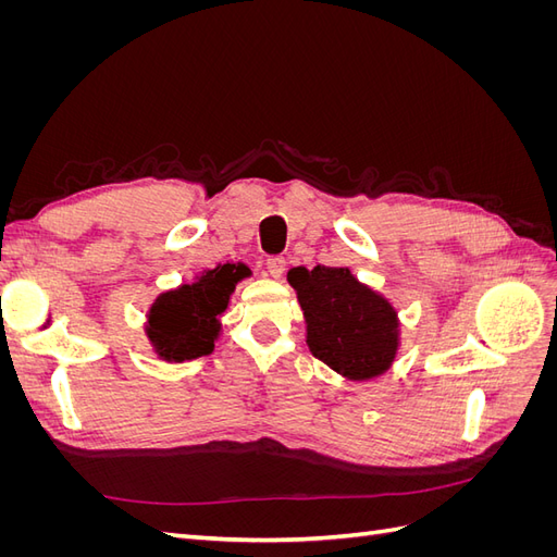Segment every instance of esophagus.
I'll return each instance as SVG.
<instances>
[{
    "label": "esophagus",
    "instance_id": "obj_1",
    "mask_svg": "<svg viewBox=\"0 0 557 557\" xmlns=\"http://www.w3.org/2000/svg\"><path fill=\"white\" fill-rule=\"evenodd\" d=\"M267 272L272 274L274 278H281V276H283V272H285V258H281V256L267 258Z\"/></svg>",
    "mask_w": 557,
    "mask_h": 557
}]
</instances>
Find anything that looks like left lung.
Returning <instances> with one entry per match:
<instances>
[{
	"mask_svg": "<svg viewBox=\"0 0 557 557\" xmlns=\"http://www.w3.org/2000/svg\"><path fill=\"white\" fill-rule=\"evenodd\" d=\"M288 281L307 318L313 356L352 381L383 374L399 346V323L387 299L346 267H295Z\"/></svg>",
	"mask_w": 557,
	"mask_h": 557,
	"instance_id": "obj_1",
	"label": "left lung"
}]
</instances>
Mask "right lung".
I'll return each instance as SVG.
<instances>
[{"label": "right lung", "instance_id": "1", "mask_svg": "<svg viewBox=\"0 0 557 557\" xmlns=\"http://www.w3.org/2000/svg\"><path fill=\"white\" fill-rule=\"evenodd\" d=\"M250 276L246 264H218L193 285L162 293L148 311L146 334L166 362H185L213 350L218 318L230 305L234 285Z\"/></svg>", "mask_w": 557, "mask_h": 557}]
</instances>
